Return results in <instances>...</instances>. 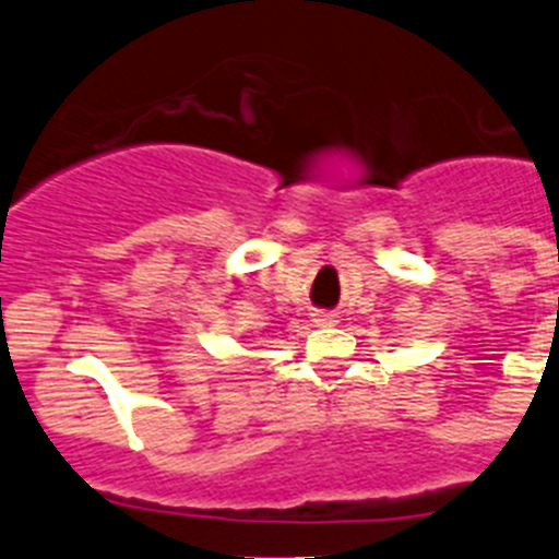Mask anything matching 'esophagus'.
<instances>
[{
  "label": "esophagus",
  "mask_w": 559,
  "mask_h": 559,
  "mask_svg": "<svg viewBox=\"0 0 559 559\" xmlns=\"http://www.w3.org/2000/svg\"><path fill=\"white\" fill-rule=\"evenodd\" d=\"M335 321H337L335 313H324V311L313 313V324H319V326H332Z\"/></svg>",
  "instance_id": "1"
}]
</instances>
